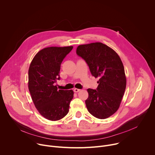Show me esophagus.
<instances>
[{"instance_id":"1","label":"esophagus","mask_w":155,"mask_h":155,"mask_svg":"<svg viewBox=\"0 0 155 155\" xmlns=\"http://www.w3.org/2000/svg\"><path fill=\"white\" fill-rule=\"evenodd\" d=\"M80 91V89H77V88H75V89L74 90V91L75 92V93H78V92H79Z\"/></svg>"}]
</instances>
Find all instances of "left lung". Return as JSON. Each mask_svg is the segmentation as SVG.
<instances>
[{
    "mask_svg": "<svg viewBox=\"0 0 155 155\" xmlns=\"http://www.w3.org/2000/svg\"><path fill=\"white\" fill-rule=\"evenodd\" d=\"M76 53L89 66L91 75L99 78L96 90H87L88 112L97 118H107L117 111L125 91L122 61L113 49L101 42L79 45Z\"/></svg>",
    "mask_w": 155,
    "mask_h": 155,
    "instance_id": "obj_1",
    "label": "left lung"
}]
</instances>
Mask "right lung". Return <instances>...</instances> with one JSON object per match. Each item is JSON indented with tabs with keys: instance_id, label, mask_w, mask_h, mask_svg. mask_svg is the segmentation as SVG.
Masks as SVG:
<instances>
[{
	"instance_id": "obj_1",
	"label": "right lung",
	"mask_w": 155,
	"mask_h": 155,
	"mask_svg": "<svg viewBox=\"0 0 155 155\" xmlns=\"http://www.w3.org/2000/svg\"><path fill=\"white\" fill-rule=\"evenodd\" d=\"M73 47L43 48L33 58L29 69L28 87L32 101L44 118L57 121L69 112L74 97L72 90H58L61 64Z\"/></svg>"
}]
</instances>
